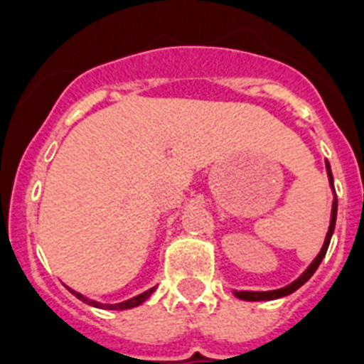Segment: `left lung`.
I'll return each instance as SVG.
<instances>
[{
  "label": "left lung",
  "instance_id": "8db88e82",
  "mask_svg": "<svg viewBox=\"0 0 364 364\" xmlns=\"http://www.w3.org/2000/svg\"><path fill=\"white\" fill-rule=\"evenodd\" d=\"M327 173L331 183H333V171H331V164H328V162H327ZM336 210H338V200H336V196H334L333 215H331V227H328L327 238H325V243H323L321 251H319V255L316 257V260L308 266V270H306L299 279H294L291 285H287V287H283V289H277V291H264V293H257V291H236V296L242 300H274V299H279V296H285V294H291L293 291L302 287V285H304L311 276H314V272L317 270V266L321 264L323 257H325V253H327L328 243H331V236H333L334 232V225H336Z\"/></svg>",
  "mask_w": 364,
  "mask_h": 364
}]
</instances>
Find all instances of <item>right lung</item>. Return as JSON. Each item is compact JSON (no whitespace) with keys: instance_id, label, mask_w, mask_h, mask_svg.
I'll use <instances>...</instances> for the list:
<instances>
[{"instance_id":"add662e5","label":"right lung","mask_w":364,"mask_h":364,"mask_svg":"<svg viewBox=\"0 0 364 364\" xmlns=\"http://www.w3.org/2000/svg\"><path fill=\"white\" fill-rule=\"evenodd\" d=\"M153 291H154V287H153V289H149V291H145V293L137 294V296H134V299L126 300V302H121V304H111V306L98 304V302H94V300L85 299L82 294L75 293V291H71V293L75 294L77 299H81L82 302H87V304H90V306H96V308H109V310H126V308H134V306H139V304H141V302H145V300H147L149 296H151V293H153Z\"/></svg>"}]
</instances>
